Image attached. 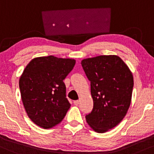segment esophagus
I'll use <instances>...</instances> for the list:
<instances>
[{
	"label": "esophagus",
	"mask_w": 154,
	"mask_h": 154,
	"mask_svg": "<svg viewBox=\"0 0 154 154\" xmlns=\"http://www.w3.org/2000/svg\"><path fill=\"white\" fill-rule=\"evenodd\" d=\"M79 103H80V101H79V100H75V101L73 102V103H74V105H78L79 104Z\"/></svg>",
	"instance_id": "1"
}]
</instances>
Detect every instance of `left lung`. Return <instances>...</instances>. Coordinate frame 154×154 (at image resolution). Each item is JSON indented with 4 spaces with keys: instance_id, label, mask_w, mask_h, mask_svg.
<instances>
[{
    "instance_id": "obj_1",
    "label": "left lung",
    "mask_w": 154,
    "mask_h": 154,
    "mask_svg": "<svg viewBox=\"0 0 154 154\" xmlns=\"http://www.w3.org/2000/svg\"><path fill=\"white\" fill-rule=\"evenodd\" d=\"M82 65L91 83L93 109L86 120L93 130L103 133L118 125L131 103L132 72L116 55L84 59Z\"/></svg>"
}]
</instances>
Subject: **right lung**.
Masks as SVG:
<instances>
[{
  "instance_id": "add662e5",
  "label": "right lung",
  "mask_w": 154,
  "mask_h": 154,
  "mask_svg": "<svg viewBox=\"0 0 154 154\" xmlns=\"http://www.w3.org/2000/svg\"><path fill=\"white\" fill-rule=\"evenodd\" d=\"M73 59L50 55L32 59L20 76L22 101L36 125L50 129L63 121L70 107L63 80L73 68Z\"/></svg>"
}]
</instances>
